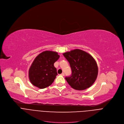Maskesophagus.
Instances as JSON below:
<instances>
[{
  "mask_svg": "<svg viewBox=\"0 0 124 124\" xmlns=\"http://www.w3.org/2000/svg\"><path fill=\"white\" fill-rule=\"evenodd\" d=\"M61 75L62 76H65V73H62L61 74Z\"/></svg>",
  "mask_w": 124,
  "mask_h": 124,
  "instance_id": "1",
  "label": "esophagus"
}]
</instances>
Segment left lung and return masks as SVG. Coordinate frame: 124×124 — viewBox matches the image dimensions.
I'll use <instances>...</instances> for the list:
<instances>
[{
	"instance_id": "8db88e82",
	"label": "left lung",
	"mask_w": 124,
	"mask_h": 124,
	"mask_svg": "<svg viewBox=\"0 0 124 124\" xmlns=\"http://www.w3.org/2000/svg\"><path fill=\"white\" fill-rule=\"evenodd\" d=\"M69 62L72 75L66 80L74 89L82 90L90 87L95 81L98 68L94 58L87 52L76 49L63 54Z\"/></svg>"
}]
</instances>
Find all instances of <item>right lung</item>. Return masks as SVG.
<instances>
[{"label":"right lung","mask_w":124,"mask_h":124,"mask_svg":"<svg viewBox=\"0 0 124 124\" xmlns=\"http://www.w3.org/2000/svg\"><path fill=\"white\" fill-rule=\"evenodd\" d=\"M58 53L45 51L39 54L33 61L29 70L31 83L40 89L50 85L57 75L54 63L59 59Z\"/></svg>","instance_id":"1"}]
</instances>
